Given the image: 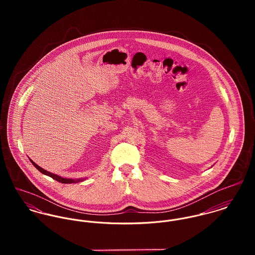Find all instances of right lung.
<instances>
[{
  "mask_svg": "<svg viewBox=\"0 0 255 255\" xmlns=\"http://www.w3.org/2000/svg\"><path fill=\"white\" fill-rule=\"evenodd\" d=\"M30 162L33 164V166L36 168L37 170L39 171V172H41L42 174H44V175H46V176H49V177H51L52 179H54V180H56L57 182H62V183H74V182H82L84 179H68V178H62L61 176H58V175H56V174H53V173H50V172H48V171H46V170H44L43 168H41L40 166H38L36 163H34L32 160H30Z\"/></svg>",
  "mask_w": 255,
  "mask_h": 255,
  "instance_id": "add662e5",
  "label": "right lung"
}]
</instances>
